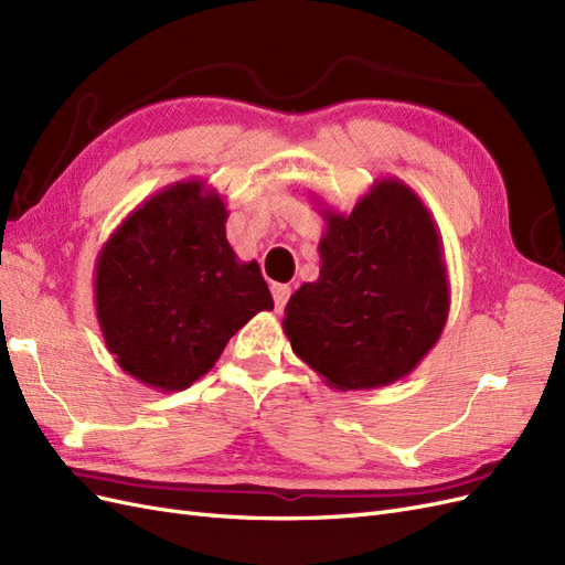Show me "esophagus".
<instances>
[{"label":"esophagus","mask_w":565,"mask_h":565,"mask_svg":"<svg viewBox=\"0 0 565 565\" xmlns=\"http://www.w3.org/2000/svg\"><path fill=\"white\" fill-rule=\"evenodd\" d=\"M270 295H273V301H276V311H282L289 295H292V289H289L287 285H273Z\"/></svg>","instance_id":"obj_1"}]
</instances>
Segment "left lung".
<instances>
[{"mask_svg": "<svg viewBox=\"0 0 565 565\" xmlns=\"http://www.w3.org/2000/svg\"><path fill=\"white\" fill-rule=\"evenodd\" d=\"M320 214V276L289 297L285 334L328 386H388L422 363L448 322V266L434 216L393 177L374 181L351 214Z\"/></svg>", "mask_w": 565, "mask_h": 565, "instance_id": "8db88e82", "label": "left lung"}]
</instances>
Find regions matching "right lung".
<instances>
[{"label":"right lung","mask_w":565,"mask_h":565,"mask_svg":"<svg viewBox=\"0 0 565 565\" xmlns=\"http://www.w3.org/2000/svg\"><path fill=\"white\" fill-rule=\"evenodd\" d=\"M226 218L207 181H177L143 200L100 247L96 318L115 363L136 382L188 388L245 322L273 309L259 264L233 252Z\"/></svg>","instance_id":"obj_1"}]
</instances>
